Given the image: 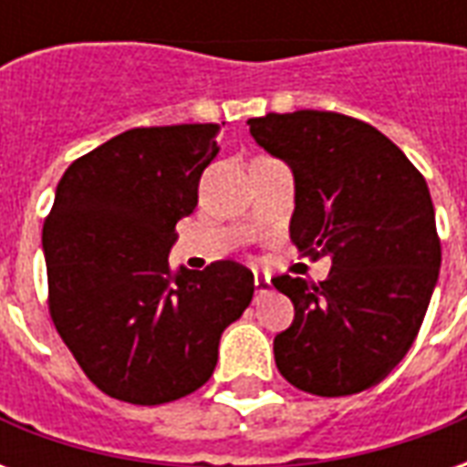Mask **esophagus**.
Returning a JSON list of instances; mask_svg holds the SVG:
<instances>
[{
	"label": "esophagus",
	"instance_id": "esophagus-1",
	"mask_svg": "<svg viewBox=\"0 0 467 467\" xmlns=\"http://www.w3.org/2000/svg\"><path fill=\"white\" fill-rule=\"evenodd\" d=\"M254 290H257V295H260V297L270 293V277H263V275H254Z\"/></svg>",
	"mask_w": 467,
	"mask_h": 467
}]
</instances>
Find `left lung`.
I'll return each instance as SVG.
<instances>
[{
    "label": "left lung",
    "mask_w": 467,
    "mask_h": 467,
    "mask_svg": "<svg viewBox=\"0 0 467 467\" xmlns=\"http://www.w3.org/2000/svg\"><path fill=\"white\" fill-rule=\"evenodd\" d=\"M254 142L293 167L290 240L330 254L323 283L280 275L295 305L275 362L297 390L340 398L385 380L418 337L441 270L425 177L372 124L300 109L247 119Z\"/></svg>",
    "instance_id": "obj_1"
}]
</instances>
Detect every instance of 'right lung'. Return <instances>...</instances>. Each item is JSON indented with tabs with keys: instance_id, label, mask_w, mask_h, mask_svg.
<instances>
[{
	"instance_id": "obj_1",
	"label": "right lung",
	"mask_w": 467,
	"mask_h": 467,
	"mask_svg": "<svg viewBox=\"0 0 467 467\" xmlns=\"http://www.w3.org/2000/svg\"><path fill=\"white\" fill-rule=\"evenodd\" d=\"M217 124L134 127L67 167L47 214V305L57 333L99 390L180 400L210 380L220 335L254 293L253 273L217 260L172 270L174 224L197 207Z\"/></svg>"
}]
</instances>
